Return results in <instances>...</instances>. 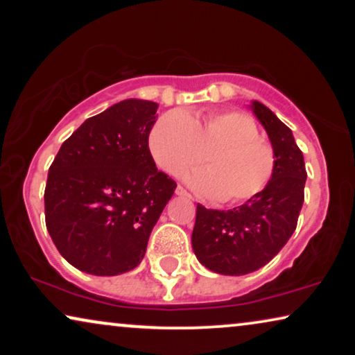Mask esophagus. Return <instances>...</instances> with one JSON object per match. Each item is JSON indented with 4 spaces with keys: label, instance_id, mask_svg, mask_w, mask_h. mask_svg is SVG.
<instances>
[{
    "label": "esophagus",
    "instance_id": "1",
    "mask_svg": "<svg viewBox=\"0 0 355 355\" xmlns=\"http://www.w3.org/2000/svg\"><path fill=\"white\" fill-rule=\"evenodd\" d=\"M176 196H179V197H186V198H192L191 193H189V192L186 191V189H182L181 186L176 187Z\"/></svg>",
    "mask_w": 355,
    "mask_h": 355
}]
</instances>
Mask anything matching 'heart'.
<instances>
[{"label": "heart", "instance_id": "heart-1", "mask_svg": "<svg viewBox=\"0 0 355 355\" xmlns=\"http://www.w3.org/2000/svg\"><path fill=\"white\" fill-rule=\"evenodd\" d=\"M259 134L255 121L242 111L174 110L153 124L148 148L169 174L197 166L207 153L208 168L187 173L184 181L205 197L241 203L263 192L275 174V150Z\"/></svg>", "mask_w": 355, "mask_h": 355}]
</instances>
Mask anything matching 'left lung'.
<instances>
[{
    "mask_svg": "<svg viewBox=\"0 0 355 355\" xmlns=\"http://www.w3.org/2000/svg\"><path fill=\"white\" fill-rule=\"evenodd\" d=\"M249 108L268 134L276 155L275 174L263 192L232 210L197 203L192 249L210 271L241 276L265 266L286 245L304 203V155L293 130L273 111L252 100Z\"/></svg>",
    "mask_w": 355,
    "mask_h": 355,
    "instance_id": "1",
    "label": "left lung"
}]
</instances>
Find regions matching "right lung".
Here are the masks:
<instances>
[{
	"instance_id": "add662e5",
	"label": "right lung",
	"mask_w": 355,
	"mask_h": 355,
	"mask_svg": "<svg viewBox=\"0 0 355 355\" xmlns=\"http://www.w3.org/2000/svg\"><path fill=\"white\" fill-rule=\"evenodd\" d=\"M158 103L128 98L92 116L61 145L48 171L46 230L77 270L116 276L142 261L176 182L148 148Z\"/></svg>"
}]
</instances>
